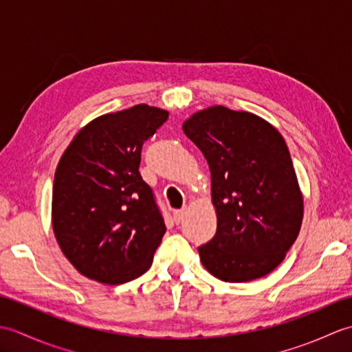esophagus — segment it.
Returning a JSON list of instances; mask_svg holds the SVG:
<instances>
[{
  "label": "esophagus",
  "mask_w": 352,
  "mask_h": 352,
  "mask_svg": "<svg viewBox=\"0 0 352 352\" xmlns=\"http://www.w3.org/2000/svg\"><path fill=\"white\" fill-rule=\"evenodd\" d=\"M184 216H186V208H182V210H175L174 212V221L177 223H180L184 219Z\"/></svg>",
  "instance_id": "1"
}]
</instances>
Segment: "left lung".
Returning a JSON list of instances; mask_svg holds the SVG:
<instances>
[{"mask_svg":"<svg viewBox=\"0 0 352 352\" xmlns=\"http://www.w3.org/2000/svg\"><path fill=\"white\" fill-rule=\"evenodd\" d=\"M210 169L216 234L199 246L216 278L245 283L271 274L300 234L304 198L286 142L250 111L210 106L183 122Z\"/></svg>","mask_w":352,"mask_h":352,"instance_id":"obj_1","label":"left lung"}]
</instances>
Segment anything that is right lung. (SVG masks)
<instances>
[{"label": "right lung", "instance_id": "obj_1", "mask_svg": "<svg viewBox=\"0 0 352 352\" xmlns=\"http://www.w3.org/2000/svg\"><path fill=\"white\" fill-rule=\"evenodd\" d=\"M168 115L148 104L101 115L58 160L52 231L65 257L89 280L122 284L153 265L166 227L139 174L140 149Z\"/></svg>", "mask_w": 352, "mask_h": 352}]
</instances>
